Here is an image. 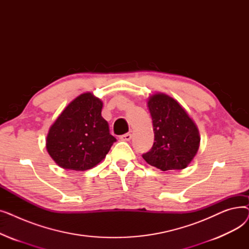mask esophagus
Returning a JSON list of instances; mask_svg holds the SVG:
<instances>
[{
    "label": "esophagus",
    "mask_w": 249,
    "mask_h": 249,
    "mask_svg": "<svg viewBox=\"0 0 249 249\" xmlns=\"http://www.w3.org/2000/svg\"><path fill=\"white\" fill-rule=\"evenodd\" d=\"M131 138H132V135L130 133H126V134L120 136V139L123 141H129V140H131Z\"/></svg>",
    "instance_id": "obj_1"
}]
</instances>
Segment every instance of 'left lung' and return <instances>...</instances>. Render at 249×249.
Segmentation results:
<instances>
[{
  "instance_id": "8db88e82",
  "label": "left lung",
  "mask_w": 249,
  "mask_h": 249,
  "mask_svg": "<svg viewBox=\"0 0 249 249\" xmlns=\"http://www.w3.org/2000/svg\"><path fill=\"white\" fill-rule=\"evenodd\" d=\"M147 105L152 118L154 142L142 158L163 172L186 168L199 149L197 126L176 100L164 94L151 96Z\"/></svg>"
}]
</instances>
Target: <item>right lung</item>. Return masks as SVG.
<instances>
[{
  "label": "right lung",
  "mask_w": 249,
  "mask_h": 249,
  "mask_svg": "<svg viewBox=\"0 0 249 249\" xmlns=\"http://www.w3.org/2000/svg\"><path fill=\"white\" fill-rule=\"evenodd\" d=\"M103 103L90 93L75 98L49 129L46 148L59 166L87 171L101 162L116 138L101 115Z\"/></svg>",
  "instance_id": "add662e5"
}]
</instances>
